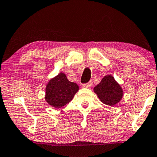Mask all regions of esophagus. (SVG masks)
<instances>
[{"label": "esophagus", "mask_w": 157, "mask_h": 157, "mask_svg": "<svg viewBox=\"0 0 157 157\" xmlns=\"http://www.w3.org/2000/svg\"><path fill=\"white\" fill-rule=\"evenodd\" d=\"M92 85H93V82H92L91 80L89 81V82H88V83H86L83 85V87H85V88H91Z\"/></svg>", "instance_id": "1"}]
</instances>
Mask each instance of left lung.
<instances>
[{
  "label": "left lung",
  "instance_id": "1",
  "mask_svg": "<svg viewBox=\"0 0 157 157\" xmlns=\"http://www.w3.org/2000/svg\"><path fill=\"white\" fill-rule=\"evenodd\" d=\"M94 90L101 102L109 106L119 102L124 94L122 88L111 75L104 77Z\"/></svg>",
  "mask_w": 157,
  "mask_h": 157
}]
</instances>
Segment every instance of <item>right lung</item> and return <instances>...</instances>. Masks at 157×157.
Instances as JSON below:
<instances>
[{
    "label": "right lung",
    "instance_id": "obj_1",
    "mask_svg": "<svg viewBox=\"0 0 157 157\" xmlns=\"http://www.w3.org/2000/svg\"><path fill=\"white\" fill-rule=\"evenodd\" d=\"M78 90L76 83L68 80L65 74L60 73L47 85L45 99L51 106L59 108L71 101Z\"/></svg>",
    "mask_w": 157,
    "mask_h": 157
}]
</instances>
